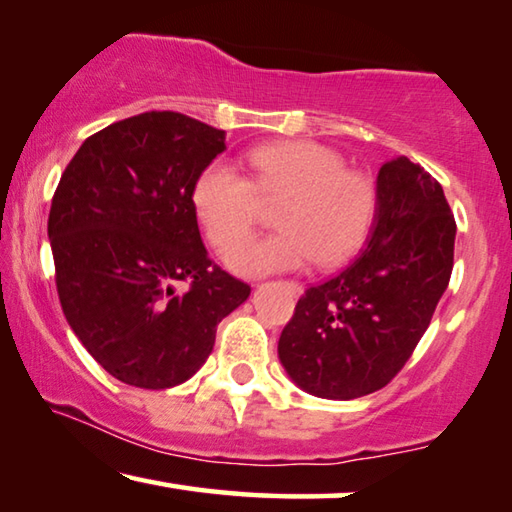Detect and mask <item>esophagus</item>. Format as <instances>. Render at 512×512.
<instances>
[{
	"label": "esophagus",
	"instance_id": "1",
	"mask_svg": "<svg viewBox=\"0 0 512 512\" xmlns=\"http://www.w3.org/2000/svg\"><path fill=\"white\" fill-rule=\"evenodd\" d=\"M288 286L293 288V293H295V295H300V293H302V286H300V283H297V281H290Z\"/></svg>",
	"mask_w": 512,
	"mask_h": 512
}]
</instances>
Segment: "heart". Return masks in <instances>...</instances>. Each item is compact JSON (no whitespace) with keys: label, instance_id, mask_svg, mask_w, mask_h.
I'll return each mask as SVG.
<instances>
[{"label":"heart","instance_id":"obj_1","mask_svg":"<svg viewBox=\"0 0 512 512\" xmlns=\"http://www.w3.org/2000/svg\"><path fill=\"white\" fill-rule=\"evenodd\" d=\"M245 164L249 178L229 162H210L192 187L196 219L210 245L219 254L236 247L226 256L233 272L263 277L300 270L313 258L320 267H334L366 242L377 185L364 171L345 167L334 148L309 139L277 141L249 151ZM261 200L280 203L275 213L280 231L241 246Z\"/></svg>","mask_w":512,"mask_h":512}]
</instances>
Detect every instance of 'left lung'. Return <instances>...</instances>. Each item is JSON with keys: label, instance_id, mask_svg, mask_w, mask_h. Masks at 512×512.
Segmentation results:
<instances>
[{"label": "left lung", "instance_id": "left-lung-1", "mask_svg": "<svg viewBox=\"0 0 512 512\" xmlns=\"http://www.w3.org/2000/svg\"><path fill=\"white\" fill-rule=\"evenodd\" d=\"M455 219L442 185L405 155L377 171L366 247L300 297L279 359L297 387L350 400L387 387L426 334L453 270Z\"/></svg>", "mask_w": 512, "mask_h": 512}]
</instances>
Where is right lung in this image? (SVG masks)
<instances>
[{
    "mask_svg": "<svg viewBox=\"0 0 512 512\" xmlns=\"http://www.w3.org/2000/svg\"><path fill=\"white\" fill-rule=\"evenodd\" d=\"M226 132L178 112L107 125L54 192L47 238L70 329L109 375L169 389L199 371L251 288L210 261L192 187ZM191 288L175 293V283Z\"/></svg>",
    "mask_w": 512,
    "mask_h": 512,
    "instance_id": "add662e5",
    "label": "right lung"
}]
</instances>
